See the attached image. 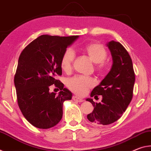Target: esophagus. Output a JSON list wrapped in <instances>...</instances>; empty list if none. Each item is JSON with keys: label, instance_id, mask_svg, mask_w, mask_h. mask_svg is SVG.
<instances>
[{"label": "esophagus", "instance_id": "1", "mask_svg": "<svg viewBox=\"0 0 151 151\" xmlns=\"http://www.w3.org/2000/svg\"><path fill=\"white\" fill-rule=\"evenodd\" d=\"M72 99H73V101H76V102H83V99L79 98L78 96H73Z\"/></svg>", "mask_w": 151, "mask_h": 151}]
</instances>
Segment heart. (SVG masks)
<instances>
[{"instance_id": "obj_1", "label": "heart", "mask_w": 151, "mask_h": 151, "mask_svg": "<svg viewBox=\"0 0 151 151\" xmlns=\"http://www.w3.org/2000/svg\"><path fill=\"white\" fill-rule=\"evenodd\" d=\"M83 51L89 58L96 63V70L100 71L105 70L106 65L104 60L107 56V52L102 45L99 43L89 44L83 48ZM75 56V52L71 48L67 49L63 53L61 59V68L64 71L68 72L71 70ZM94 84L95 81L92 78L81 76L69 79L67 83L71 91L81 96L86 94L89 89L92 88Z\"/></svg>"}]
</instances>
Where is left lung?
Here are the masks:
<instances>
[{
  "mask_svg": "<svg viewBox=\"0 0 151 151\" xmlns=\"http://www.w3.org/2000/svg\"><path fill=\"white\" fill-rule=\"evenodd\" d=\"M107 46L112 54L113 64L110 72L91 92L93 96H102L101 102L96 103L92 98L93 110L87 116L95 125H108L122 116L132 100L135 74L131 58L122 44L111 41Z\"/></svg>",
  "mask_w": 151,
  "mask_h": 151,
  "instance_id": "obj_1",
  "label": "left lung"
}]
</instances>
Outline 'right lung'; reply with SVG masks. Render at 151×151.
<instances>
[{
	"instance_id": "add662e5",
	"label": "right lung",
	"mask_w": 151,
	"mask_h": 151,
	"mask_svg": "<svg viewBox=\"0 0 151 151\" xmlns=\"http://www.w3.org/2000/svg\"><path fill=\"white\" fill-rule=\"evenodd\" d=\"M78 37L43 35L19 56L14 78L17 102L24 117L34 127L47 129L62 118L63 102L71 100L72 93L55 77L62 74L63 53ZM53 84L61 90L58 95L49 92Z\"/></svg>"
}]
</instances>
